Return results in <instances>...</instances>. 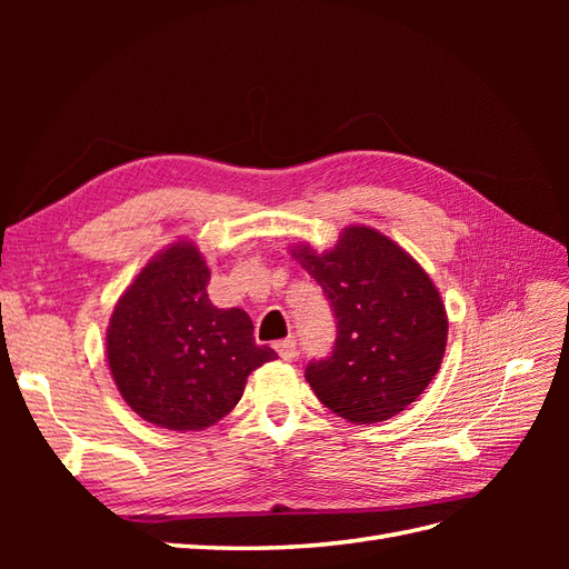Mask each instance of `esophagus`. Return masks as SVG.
Here are the masks:
<instances>
[{"mask_svg": "<svg viewBox=\"0 0 569 569\" xmlns=\"http://www.w3.org/2000/svg\"><path fill=\"white\" fill-rule=\"evenodd\" d=\"M274 351L280 353V358L282 360H295V356H297V339H282V341H278L274 343Z\"/></svg>", "mask_w": 569, "mask_h": 569, "instance_id": "34e87169", "label": "esophagus"}]
</instances>
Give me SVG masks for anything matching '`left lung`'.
Wrapping results in <instances>:
<instances>
[{"mask_svg": "<svg viewBox=\"0 0 569 569\" xmlns=\"http://www.w3.org/2000/svg\"><path fill=\"white\" fill-rule=\"evenodd\" d=\"M322 287L337 320L332 353L306 368L318 399L353 425L406 410L435 380L449 318L422 266L389 237L351 226L335 249H291Z\"/></svg>", "mask_w": 569, "mask_h": 569, "instance_id": "left-lung-1", "label": "left lung"}]
</instances>
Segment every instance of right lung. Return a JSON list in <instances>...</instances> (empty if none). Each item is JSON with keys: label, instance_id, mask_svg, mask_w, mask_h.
<instances>
[{"label": "right lung", "instance_id": "obj_1", "mask_svg": "<svg viewBox=\"0 0 569 569\" xmlns=\"http://www.w3.org/2000/svg\"><path fill=\"white\" fill-rule=\"evenodd\" d=\"M211 268L194 242L157 253L118 299L107 358L123 401L142 420L197 432L242 399L247 377L274 358L242 308H216Z\"/></svg>", "mask_w": 569, "mask_h": 569}]
</instances>
